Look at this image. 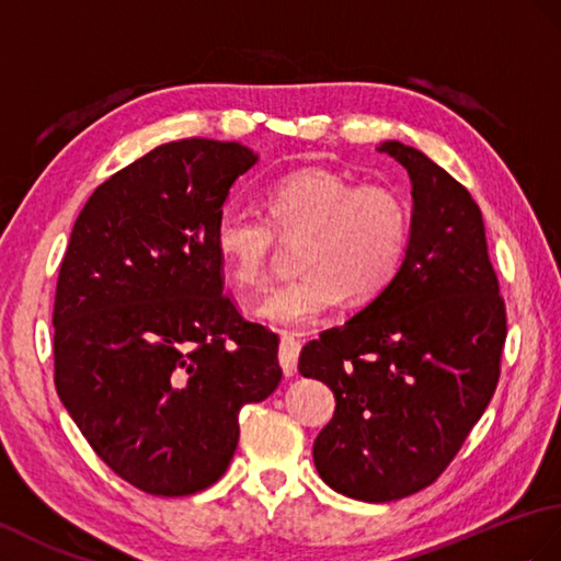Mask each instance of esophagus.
Returning a JSON list of instances; mask_svg holds the SVG:
<instances>
[{
    "label": "esophagus",
    "instance_id": "esophagus-1",
    "mask_svg": "<svg viewBox=\"0 0 561 561\" xmlns=\"http://www.w3.org/2000/svg\"><path fill=\"white\" fill-rule=\"evenodd\" d=\"M298 354H301V342L294 340L291 334H282V344H279V363L286 377H294L298 368Z\"/></svg>",
    "mask_w": 561,
    "mask_h": 561
}]
</instances>
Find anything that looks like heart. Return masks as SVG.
I'll return each mask as SVG.
<instances>
[{"mask_svg":"<svg viewBox=\"0 0 561 561\" xmlns=\"http://www.w3.org/2000/svg\"><path fill=\"white\" fill-rule=\"evenodd\" d=\"M265 217L239 203L221 205L215 251L237 289H253L277 249V237L304 233L291 282L270 289L257 316L277 328L318 322L344 298L370 301L394 282L411 245V207L385 184H358L330 169L286 174L263 193Z\"/></svg>","mask_w":561,"mask_h":561,"instance_id":"heart-1","label":"heart"}]
</instances>
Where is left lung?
Wrapping results in <instances>:
<instances>
[{"label": "left lung", "mask_w": 561, "mask_h": 561, "mask_svg": "<svg viewBox=\"0 0 561 561\" xmlns=\"http://www.w3.org/2000/svg\"><path fill=\"white\" fill-rule=\"evenodd\" d=\"M411 176V245L394 282L304 346L298 370L336 409L312 445L332 490L392 502L433 485L497 389L506 310L483 215L421 150L385 140Z\"/></svg>", "instance_id": "8db88e82"}]
</instances>
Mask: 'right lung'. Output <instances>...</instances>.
I'll use <instances>...</instances> for the list:
<instances>
[{
  "label": "right lung",
  "mask_w": 561,
  "mask_h": 561,
  "mask_svg": "<svg viewBox=\"0 0 561 561\" xmlns=\"http://www.w3.org/2000/svg\"><path fill=\"white\" fill-rule=\"evenodd\" d=\"M255 162L239 142H164L95 188L61 260L57 394L98 457L158 497L217 483L239 411L282 380L279 336L225 294L213 241Z\"/></svg>",
  "instance_id": "1"
}]
</instances>
